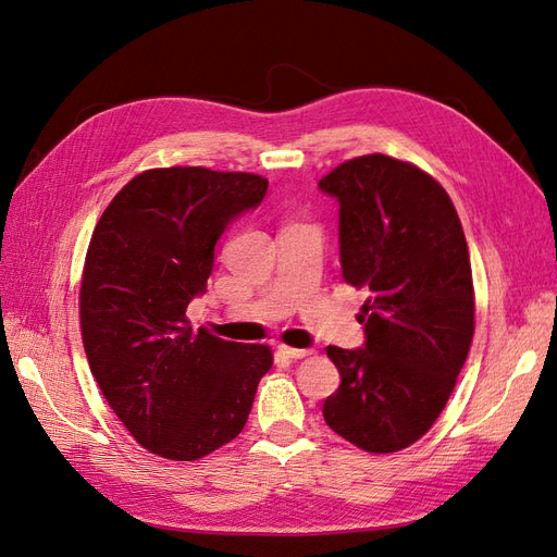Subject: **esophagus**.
Segmentation results:
<instances>
[{
  "instance_id": "34e87169",
  "label": "esophagus",
  "mask_w": 557,
  "mask_h": 557,
  "mask_svg": "<svg viewBox=\"0 0 557 557\" xmlns=\"http://www.w3.org/2000/svg\"><path fill=\"white\" fill-rule=\"evenodd\" d=\"M278 352L283 358H290V360H301L311 356L309 348H293V346H278Z\"/></svg>"
}]
</instances>
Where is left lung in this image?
Returning <instances> with one entry per match:
<instances>
[{
  "instance_id": "obj_1",
  "label": "left lung",
  "mask_w": 557,
  "mask_h": 557,
  "mask_svg": "<svg viewBox=\"0 0 557 557\" xmlns=\"http://www.w3.org/2000/svg\"><path fill=\"white\" fill-rule=\"evenodd\" d=\"M318 188L339 201L344 281L369 290L362 348L327 346L342 385L325 423L367 453H395L440 418L474 336L465 232L440 183L381 153L339 164Z\"/></svg>"
}]
</instances>
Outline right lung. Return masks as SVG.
Here are the masks:
<instances>
[{
    "label": "right lung",
    "mask_w": 557,
    "mask_h": 557,
    "mask_svg": "<svg viewBox=\"0 0 557 557\" xmlns=\"http://www.w3.org/2000/svg\"><path fill=\"white\" fill-rule=\"evenodd\" d=\"M267 178L205 166L134 176L99 218L81 281L90 372L129 434L190 462L237 436L260 379L262 344L193 330L185 309L207 290L215 244L267 195Z\"/></svg>",
    "instance_id": "right-lung-1"
}]
</instances>
